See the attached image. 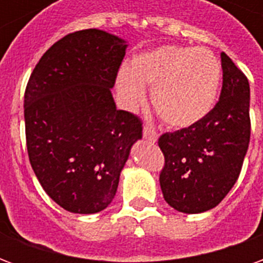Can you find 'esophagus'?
<instances>
[{
  "label": "esophagus",
  "mask_w": 263,
  "mask_h": 263,
  "mask_svg": "<svg viewBox=\"0 0 263 263\" xmlns=\"http://www.w3.org/2000/svg\"><path fill=\"white\" fill-rule=\"evenodd\" d=\"M143 138L151 141V142H156V141H158V132L155 131L154 128L145 125L143 126Z\"/></svg>",
  "instance_id": "1"
}]
</instances>
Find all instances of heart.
<instances>
[{"instance_id": "1", "label": "heart", "mask_w": 263, "mask_h": 263, "mask_svg": "<svg viewBox=\"0 0 263 263\" xmlns=\"http://www.w3.org/2000/svg\"><path fill=\"white\" fill-rule=\"evenodd\" d=\"M221 84V65L205 48L162 45L134 56L129 69L115 77V90L126 108L145 101L152 88V104L162 120L187 128L205 118L214 107Z\"/></svg>"}]
</instances>
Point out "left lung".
Wrapping results in <instances>:
<instances>
[{
	"label": "left lung",
	"instance_id": "8db88e82",
	"mask_svg": "<svg viewBox=\"0 0 263 263\" xmlns=\"http://www.w3.org/2000/svg\"><path fill=\"white\" fill-rule=\"evenodd\" d=\"M220 100L203 120L159 138L165 155L160 189L166 203L180 213L214 209L237 182L251 138L249 83L221 53Z\"/></svg>",
	"mask_w": 263,
	"mask_h": 263
}]
</instances>
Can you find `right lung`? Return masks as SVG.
Returning <instances> with one entry per match:
<instances>
[{"label": "right lung", "mask_w": 263, "mask_h": 263, "mask_svg": "<svg viewBox=\"0 0 263 263\" xmlns=\"http://www.w3.org/2000/svg\"><path fill=\"white\" fill-rule=\"evenodd\" d=\"M126 42L100 29L66 35L32 71L24 100L26 148L43 190L62 209L94 214L112 201L137 115L117 109L111 88Z\"/></svg>", "instance_id": "1"}]
</instances>
